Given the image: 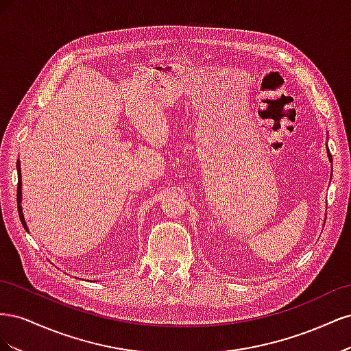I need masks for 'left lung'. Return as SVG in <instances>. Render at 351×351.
<instances>
[{
	"label": "left lung",
	"instance_id": "1",
	"mask_svg": "<svg viewBox=\"0 0 351 351\" xmlns=\"http://www.w3.org/2000/svg\"><path fill=\"white\" fill-rule=\"evenodd\" d=\"M329 161H331V162H332V158H331V155H329Z\"/></svg>",
	"mask_w": 351,
	"mask_h": 351
}]
</instances>
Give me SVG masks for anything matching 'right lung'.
Masks as SVG:
<instances>
[{"label": "right lung", "instance_id": "right-lung-1", "mask_svg": "<svg viewBox=\"0 0 351 351\" xmlns=\"http://www.w3.org/2000/svg\"><path fill=\"white\" fill-rule=\"evenodd\" d=\"M17 173H19V184H17V208H19V217L20 221H22L23 227L27 230V226L25 222V217H23V212H22V206H20V202H22V182H20V162L17 161Z\"/></svg>", "mask_w": 351, "mask_h": 351}]
</instances>
